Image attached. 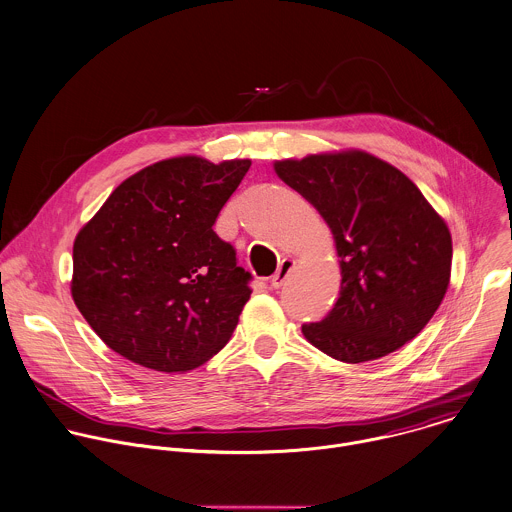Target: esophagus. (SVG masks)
Here are the masks:
<instances>
[{"instance_id":"esophagus-1","label":"esophagus","mask_w":512,"mask_h":512,"mask_svg":"<svg viewBox=\"0 0 512 512\" xmlns=\"http://www.w3.org/2000/svg\"><path fill=\"white\" fill-rule=\"evenodd\" d=\"M293 267H295V259H291V257H285V259L281 261L279 269L275 271V275L271 277V287H273V289H279V287H283V283L287 281V277H289V273L293 271Z\"/></svg>"}]
</instances>
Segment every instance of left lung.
<instances>
[{"label":"left lung","mask_w":512,"mask_h":512,"mask_svg":"<svg viewBox=\"0 0 512 512\" xmlns=\"http://www.w3.org/2000/svg\"><path fill=\"white\" fill-rule=\"evenodd\" d=\"M277 175L327 221L341 257L333 309L303 335L329 357L365 363L415 339L451 279L447 223L397 167L363 151L277 161Z\"/></svg>","instance_id":"left-lung-1"}]
</instances>
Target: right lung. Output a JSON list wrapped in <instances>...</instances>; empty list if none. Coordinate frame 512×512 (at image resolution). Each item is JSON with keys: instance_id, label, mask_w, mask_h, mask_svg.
<instances>
[{"instance_id": "add662e5", "label": "right lung", "mask_w": 512, "mask_h": 512, "mask_svg": "<svg viewBox=\"0 0 512 512\" xmlns=\"http://www.w3.org/2000/svg\"><path fill=\"white\" fill-rule=\"evenodd\" d=\"M249 159L153 163L125 179L73 243L71 295L101 341L163 373L219 353L253 275L213 225Z\"/></svg>"}]
</instances>
